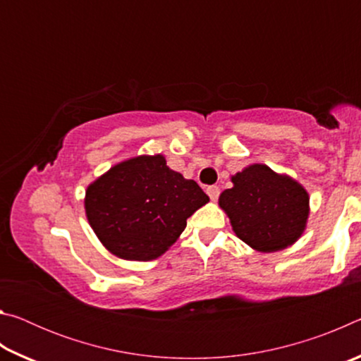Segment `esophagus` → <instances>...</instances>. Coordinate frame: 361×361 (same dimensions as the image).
I'll use <instances>...</instances> for the list:
<instances>
[{
    "mask_svg": "<svg viewBox=\"0 0 361 361\" xmlns=\"http://www.w3.org/2000/svg\"><path fill=\"white\" fill-rule=\"evenodd\" d=\"M207 194H209V197L212 200H216L218 195H219V188L218 186H209V188H207Z\"/></svg>",
    "mask_w": 361,
    "mask_h": 361,
    "instance_id": "1",
    "label": "esophagus"
}]
</instances>
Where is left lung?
<instances>
[{
  "mask_svg": "<svg viewBox=\"0 0 361 361\" xmlns=\"http://www.w3.org/2000/svg\"><path fill=\"white\" fill-rule=\"evenodd\" d=\"M218 204L232 231L256 252L285 250L302 235L309 218V194L288 175L252 164L231 178Z\"/></svg>",
  "mask_w": 361,
  "mask_h": 361,
  "instance_id": "left-lung-1",
  "label": "left lung"
}]
</instances>
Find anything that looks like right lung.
Wrapping results in <instances>:
<instances>
[{"instance_id":"add662e5","label":"right lung","mask_w":361,"mask_h":361,"mask_svg":"<svg viewBox=\"0 0 361 361\" xmlns=\"http://www.w3.org/2000/svg\"><path fill=\"white\" fill-rule=\"evenodd\" d=\"M209 200L197 183L154 154L122 161L90 183L84 209L109 253L127 261H152L173 245L186 219Z\"/></svg>"}]
</instances>
